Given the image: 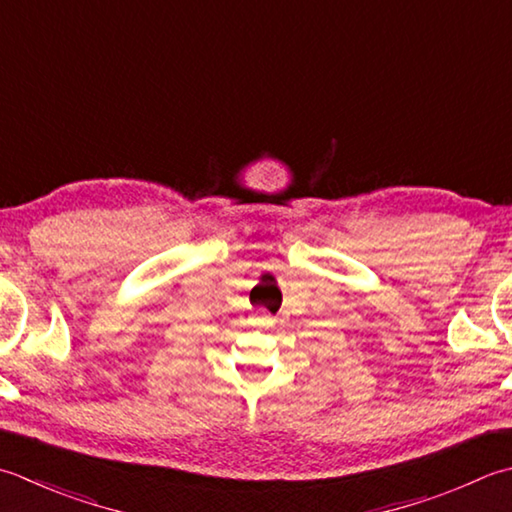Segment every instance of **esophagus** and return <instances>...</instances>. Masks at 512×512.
Returning <instances> with one entry per match:
<instances>
[{
	"mask_svg": "<svg viewBox=\"0 0 512 512\" xmlns=\"http://www.w3.org/2000/svg\"><path fill=\"white\" fill-rule=\"evenodd\" d=\"M259 324H262V326H273L275 319L270 317V315H266V313H262V315H259Z\"/></svg>",
	"mask_w": 512,
	"mask_h": 512,
	"instance_id": "esophagus-1",
	"label": "esophagus"
}]
</instances>
